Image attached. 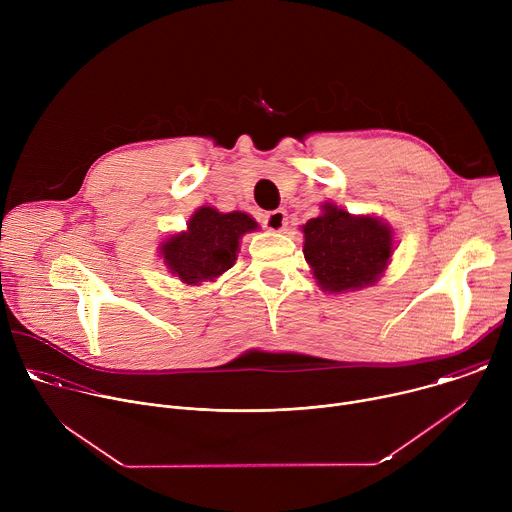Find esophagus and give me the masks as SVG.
Instances as JSON below:
<instances>
[{"label":"esophagus","instance_id":"esophagus-1","mask_svg":"<svg viewBox=\"0 0 512 512\" xmlns=\"http://www.w3.org/2000/svg\"><path fill=\"white\" fill-rule=\"evenodd\" d=\"M263 225H265V229H269V231H273V233L285 231V227H287V214H285V210L277 208V210L267 212V214L263 216Z\"/></svg>","mask_w":512,"mask_h":512}]
</instances>
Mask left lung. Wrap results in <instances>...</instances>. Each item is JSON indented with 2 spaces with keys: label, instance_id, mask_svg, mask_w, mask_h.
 <instances>
[{
  "label": "left lung",
  "instance_id": "1",
  "mask_svg": "<svg viewBox=\"0 0 512 512\" xmlns=\"http://www.w3.org/2000/svg\"><path fill=\"white\" fill-rule=\"evenodd\" d=\"M302 225L304 257L322 291L346 294L375 285L395 253V233L375 214H350L324 202Z\"/></svg>",
  "mask_w": 512,
  "mask_h": 512
}]
</instances>
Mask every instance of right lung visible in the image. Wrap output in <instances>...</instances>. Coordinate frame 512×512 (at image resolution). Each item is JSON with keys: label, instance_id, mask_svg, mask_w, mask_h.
<instances>
[{"label": "right lung", "instance_id": "right-lung-1", "mask_svg": "<svg viewBox=\"0 0 512 512\" xmlns=\"http://www.w3.org/2000/svg\"><path fill=\"white\" fill-rule=\"evenodd\" d=\"M257 229L255 218L243 210L221 212L204 204L192 212L186 231L172 233L160 243L158 257L182 283L202 285L235 265L241 239Z\"/></svg>", "mask_w": 512, "mask_h": 512}]
</instances>
